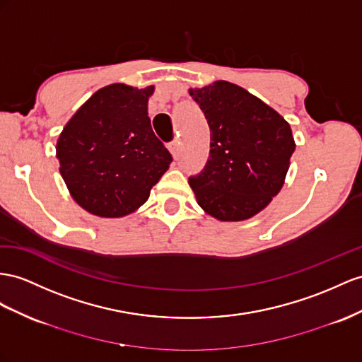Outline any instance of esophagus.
<instances>
[{"label":"esophagus","mask_w":362,"mask_h":362,"mask_svg":"<svg viewBox=\"0 0 362 362\" xmlns=\"http://www.w3.org/2000/svg\"><path fill=\"white\" fill-rule=\"evenodd\" d=\"M168 150H170V153L173 154L174 159H177V157H179V153H180V144H179L177 141L171 142V144L168 145Z\"/></svg>","instance_id":"1"}]
</instances>
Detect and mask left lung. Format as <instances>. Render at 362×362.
<instances>
[{
    "label": "left lung",
    "instance_id": "obj_1",
    "mask_svg": "<svg viewBox=\"0 0 362 362\" xmlns=\"http://www.w3.org/2000/svg\"><path fill=\"white\" fill-rule=\"evenodd\" d=\"M189 95L211 129L206 166L189 177L199 206L220 221L254 217L283 188L295 151L291 125L233 82L216 81Z\"/></svg>",
    "mask_w": 362,
    "mask_h": 362
}]
</instances>
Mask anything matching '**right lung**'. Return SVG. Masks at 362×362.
I'll return each instance as SVG.
<instances>
[{
    "instance_id": "1",
    "label": "right lung",
    "mask_w": 362,
    "mask_h": 362,
    "mask_svg": "<svg viewBox=\"0 0 362 362\" xmlns=\"http://www.w3.org/2000/svg\"><path fill=\"white\" fill-rule=\"evenodd\" d=\"M154 86L99 88L64 127L59 173L81 208L98 217L132 214L170 168L173 157L148 117Z\"/></svg>"
}]
</instances>
